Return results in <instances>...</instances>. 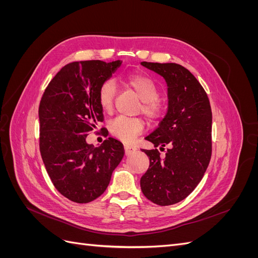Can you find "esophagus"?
Masks as SVG:
<instances>
[{"instance_id": "34e87169", "label": "esophagus", "mask_w": 258, "mask_h": 258, "mask_svg": "<svg viewBox=\"0 0 258 258\" xmlns=\"http://www.w3.org/2000/svg\"><path fill=\"white\" fill-rule=\"evenodd\" d=\"M137 151V148L135 146H132L130 144H126L124 145V154H126V156L130 155L131 153H134Z\"/></svg>"}]
</instances>
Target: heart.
Returning a JSON list of instances; mask_svg holds the SVG:
<instances>
[{
    "instance_id": "heart-1",
    "label": "heart",
    "mask_w": 258,
    "mask_h": 258,
    "mask_svg": "<svg viewBox=\"0 0 258 258\" xmlns=\"http://www.w3.org/2000/svg\"><path fill=\"white\" fill-rule=\"evenodd\" d=\"M123 84L135 95L141 100V106L139 113H142L148 121H158L163 113V107L160 103V90L156 83L145 74L131 73L123 77ZM116 97V86L112 80H107L101 84L98 91L99 105L104 113L111 114L114 108ZM144 122L140 118H128L119 116L115 118L110 126L113 137L124 142H131L137 136L142 134Z\"/></svg>"
}]
</instances>
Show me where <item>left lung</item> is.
Returning <instances> with one entry per match:
<instances>
[{
  "label": "left lung",
  "instance_id": "obj_1",
  "mask_svg": "<svg viewBox=\"0 0 258 258\" xmlns=\"http://www.w3.org/2000/svg\"><path fill=\"white\" fill-rule=\"evenodd\" d=\"M165 79L168 112L159 127L145 140L166 152L143 150L150 168L141 177L144 196L158 206L185 199L205 175L212 154V111L207 92L188 70L176 63L141 62Z\"/></svg>",
  "mask_w": 258,
  "mask_h": 258
}]
</instances>
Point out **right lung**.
I'll return each mask as SVG.
<instances>
[{
    "instance_id": "1",
    "label": "right lung",
    "mask_w": 258,
    "mask_h": 258,
    "mask_svg": "<svg viewBox=\"0 0 258 258\" xmlns=\"http://www.w3.org/2000/svg\"><path fill=\"white\" fill-rule=\"evenodd\" d=\"M120 64V60L69 63L50 81L40 102V151L46 171L62 196L77 204L100 197L123 157L118 140L108 138L99 147L86 142L104 119L100 86Z\"/></svg>"
}]
</instances>
